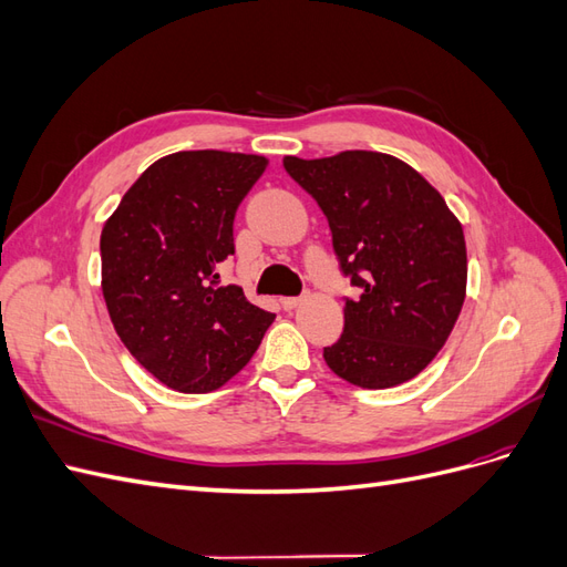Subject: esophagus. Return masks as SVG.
<instances>
[{
	"label": "esophagus",
	"mask_w": 567,
	"mask_h": 567,
	"mask_svg": "<svg viewBox=\"0 0 567 567\" xmlns=\"http://www.w3.org/2000/svg\"><path fill=\"white\" fill-rule=\"evenodd\" d=\"M302 302V296H296V298H281V307L284 310H296V307Z\"/></svg>",
	"instance_id": "1"
}]
</instances>
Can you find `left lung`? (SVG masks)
<instances>
[{
	"label": "left lung",
	"instance_id": "8db88e82",
	"mask_svg": "<svg viewBox=\"0 0 567 567\" xmlns=\"http://www.w3.org/2000/svg\"><path fill=\"white\" fill-rule=\"evenodd\" d=\"M329 219L342 277L359 288L323 348L333 373L362 388L414 379L442 350L466 298V241L447 203L414 167L373 151L284 158Z\"/></svg>",
	"mask_w": 567,
	"mask_h": 567
}]
</instances>
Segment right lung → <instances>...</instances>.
I'll list each match as a JSON object with an SVG mask.
<instances>
[{"instance_id": "obj_1", "label": "right lung", "mask_w": 567, "mask_h": 567, "mask_svg": "<svg viewBox=\"0 0 567 567\" xmlns=\"http://www.w3.org/2000/svg\"><path fill=\"white\" fill-rule=\"evenodd\" d=\"M262 156L179 151L153 163L101 231V288L130 354L167 388L198 394L241 371L274 315L219 284L234 217Z\"/></svg>"}]
</instances>
